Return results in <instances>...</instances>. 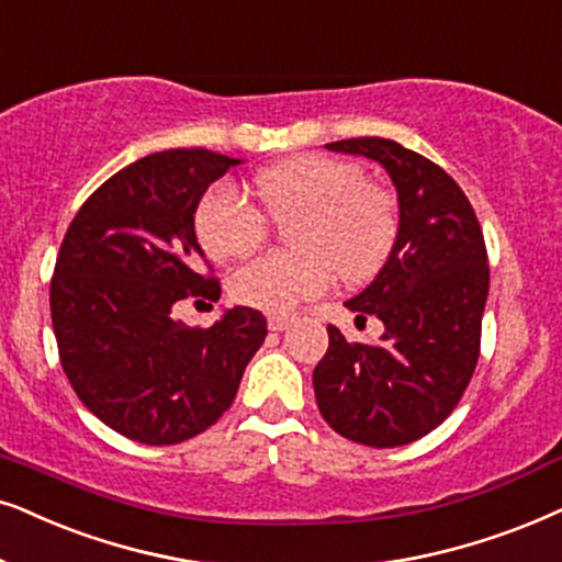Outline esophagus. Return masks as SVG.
<instances>
[{"label":"esophagus","instance_id":"obj_1","mask_svg":"<svg viewBox=\"0 0 562 562\" xmlns=\"http://www.w3.org/2000/svg\"><path fill=\"white\" fill-rule=\"evenodd\" d=\"M289 325H291V317H286V315H271V317H268V327H271V330H276V333L286 330Z\"/></svg>","mask_w":562,"mask_h":562}]
</instances>
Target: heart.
Instances as JSON below:
<instances>
[{
    "instance_id": "1",
    "label": "heart",
    "mask_w": 562,
    "mask_h": 562,
    "mask_svg": "<svg viewBox=\"0 0 562 562\" xmlns=\"http://www.w3.org/2000/svg\"><path fill=\"white\" fill-rule=\"evenodd\" d=\"M276 222L299 218L302 252H266L245 263L232 291L250 307L283 315L330 289L335 268L367 281L387 263L400 235L395 193L367 183L359 165L327 155H299L255 180ZM268 216L232 183L211 186L195 209V235L214 258H239L268 237Z\"/></svg>"
}]
</instances>
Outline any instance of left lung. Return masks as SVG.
<instances>
[{"mask_svg": "<svg viewBox=\"0 0 562 562\" xmlns=\"http://www.w3.org/2000/svg\"><path fill=\"white\" fill-rule=\"evenodd\" d=\"M325 147L387 170L400 235L376 279L346 302L382 319V340L348 344L327 325L330 346L312 376L317 407L346 439L403 447L447 420L477 367L491 283L483 229L462 188L418 151L379 136Z\"/></svg>", "mask_w": 562, "mask_h": 562, "instance_id": "left-lung-1", "label": "left lung"}]
</instances>
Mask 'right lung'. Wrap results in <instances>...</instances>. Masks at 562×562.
<instances>
[{
    "instance_id": "obj_1",
    "label": "right lung",
    "mask_w": 562,
    "mask_h": 562,
    "mask_svg": "<svg viewBox=\"0 0 562 562\" xmlns=\"http://www.w3.org/2000/svg\"><path fill=\"white\" fill-rule=\"evenodd\" d=\"M235 165L209 149L155 151L108 178L64 235L50 279L58 359L87 411L131 441L170 447L214 426L266 340L252 307L211 327L172 317L186 299L222 296L193 214Z\"/></svg>"
}]
</instances>
